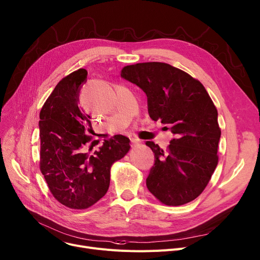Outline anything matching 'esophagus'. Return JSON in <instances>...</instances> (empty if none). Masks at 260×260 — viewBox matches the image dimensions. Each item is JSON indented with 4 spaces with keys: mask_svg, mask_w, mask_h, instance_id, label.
Returning <instances> with one entry per match:
<instances>
[{
    "mask_svg": "<svg viewBox=\"0 0 260 260\" xmlns=\"http://www.w3.org/2000/svg\"><path fill=\"white\" fill-rule=\"evenodd\" d=\"M131 142H132L133 145H136V144H138L140 141H139V139H137V138H132V139H131Z\"/></svg>",
    "mask_w": 260,
    "mask_h": 260,
    "instance_id": "34e87169",
    "label": "esophagus"
}]
</instances>
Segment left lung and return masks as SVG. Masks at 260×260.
Listing matches in <instances>:
<instances>
[{
	"label": "left lung",
	"mask_w": 260,
	"mask_h": 260,
	"mask_svg": "<svg viewBox=\"0 0 260 260\" xmlns=\"http://www.w3.org/2000/svg\"><path fill=\"white\" fill-rule=\"evenodd\" d=\"M121 77L145 92L149 117L170 125L175 135L166 151L153 141L145 143L155 154L146 179L148 190L167 206L196 199L218 165L221 135L208 91L185 72L161 62L124 66Z\"/></svg>",
	"instance_id": "left-lung-1"
}]
</instances>
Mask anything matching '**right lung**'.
Segmentation results:
<instances>
[{"label": "right lung", "instance_id": "1", "mask_svg": "<svg viewBox=\"0 0 260 260\" xmlns=\"http://www.w3.org/2000/svg\"><path fill=\"white\" fill-rule=\"evenodd\" d=\"M84 68L63 78L40 112V170L50 193L63 206L84 210L107 192L113 163L129 151V139L117 135L91 152L90 116L79 103Z\"/></svg>", "mask_w": 260, "mask_h": 260}]
</instances>
